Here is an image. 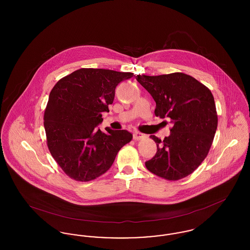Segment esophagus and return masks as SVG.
<instances>
[{"label":"esophagus","mask_w":250,"mask_h":250,"mask_svg":"<svg viewBox=\"0 0 250 250\" xmlns=\"http://www.w3.org/2000/svg\"><path fill=\"white\" fill-rule=\"evenodd\" d=\"M146 136L143 134V133H141V132H139V131H137V132H135L134 133V135H133V139L135 140V141H140V140H143L144 139Z\"/></svg>","instance_id":"obj_1"}]
</instances>
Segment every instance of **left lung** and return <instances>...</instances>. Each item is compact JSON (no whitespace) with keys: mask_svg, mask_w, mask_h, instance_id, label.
Wrapping results in <instances>:
<instances>
[{"mask_svg":"<svg viewBox=\"0 0 250 250\" xmlns=\"http://www.w3.org/2000/svg\"><path fill=\"white\" fill-rule=\"evenodd\" d=\"M136 80L155 101V116L173 125L163 141L151 136L157 146L145 162L149 171L168 181L191 174L208 155L217 128V114L211 91L184 73L138 75Z\"/></svg>","mask_w":250,"mask_h":250,"instance_id":"obj_1","label":"left lung"}]
</instances>
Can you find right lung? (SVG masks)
Listing matches in <instances>:
<instances>
[{"label": "right lung", "instance_id": "obj_1", "mask_svg": "<svg viewBox=\"0 0 250 250\" xmlns=\"http://www.w3.org/2000/svg\"><path fill=\"white\" fill-rule=\"evenodd\" d=\"M130 72L81 68L52 88L44 113L48 150L70 178L88 182L104 174L120 149L130 143L127 130L101 131L102 112L108 111L118 84Z\"/></svg>", "mask_w": 250, "mask_h": 250}]
</instances>
